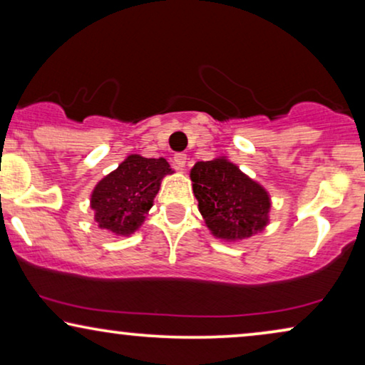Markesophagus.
I'll return each instance as SVG.
<instances>
[{
  "label": "esophagus",
  "mask_w": 365,
  "mask_h": 365,
  "mask_svg": "<svg viewBox=\"0 0 365 365\" xmlns=\"http://www.w3.org/2000/svg\"><path fill=\"white\" fill-rule=\"evenodd\" d=\"M186 163H187V156H186V154H184V153L174 154V164H176V166H178L179 169L186 168Z\"/></svg>",
  "instance_id": "esophagus-1"
}]
</instances>
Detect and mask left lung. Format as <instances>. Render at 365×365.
Segmentation results:
<instances>
[{"mask_svg":"<svg viewBox=\"0 0 365 365\" xmlns=\"http://www.w3.org/2000/svg\"><path fill=\"white\" fill-rule=\"evenodd\" d=\"M191 181L199 212L212 236L241 241L267 226L271 209L267 191L226 158L194 164Z\"/></svg>","mask_w":365,"mask_h":365,"instance_id":"left-lung-1","label":"left lung"}]
</instances>
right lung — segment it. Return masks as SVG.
I'll list each match as a JSON object with an SVG mask.
<instances>
[{"label":"right lung","mask_w":365,"mask_h":365,"mask_svg":"<svg viewBox=\"0 0 365 365\" xmlns=\"http://www.w3.org/2000/svg\"><path fill=\"white\" fill-rule=\"evenodd\" d=\"M173 169L164 158L131 154L96 184L91 194L94 221L118 236H129L141 227L153 207L163 178Z\"/></svg>","instance_id":"obj_1"}]
</instances>
